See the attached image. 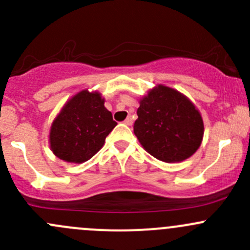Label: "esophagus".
<instances>
[{"instance_id": "1", "label": "esophagus", "mask_w": 250, "mask_h": 250, "mask_svg": "<svg viewBox=\"0 0 250 250\" xmlns=\"http://www.w3.org/2000/svg\"><path fill=\"white\" fill-rule=\"evenodd\" d=\"M125 125H133V118L130 117V116H128V117L125 118Z\"/></svg>"}]
</instances>
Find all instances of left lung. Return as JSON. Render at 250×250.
I'll return each mask as SVG.
<instances>
[{
	"mask_svg": "<svg viewBox=\"0 0 250 250\" xmlns=\"http://www.w3.org/2000/svg\"><path fill=\"white\" fill-rule=\"evenodd\" d=\"M134 134L150 155L163 162H180L197 151L203 120L181 93L158 85L140 100Z\"/></svg>",
	"mask_w": 250,
	"mask_h": 250,
	"instance_id": "1",
	"label": "left lung"
}]
</instances>
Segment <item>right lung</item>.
I'll return each instance as SVG.
<instances>
[{"mask_svg":"<svg viewBox=\"0 0 250 250\" xmlns=\"http://www.w3.org/2000/svg\"><path fill=\"white\" fill-rule=\"evenodd\" d=\"M116 125L99 93L82 90L65 104L53 122L50 148L65 162H85L103 147Z\"/></svg>","mask_w":250,"mask_h":250,"instance_id":"1","label":"right lung"}]
</instances>
